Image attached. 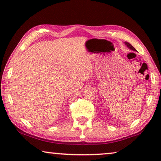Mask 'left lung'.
I'll return each mask as SVG.
<instances>
[{"label":"left lung","mask_w":161,"mask_h":161,"mask_svg":"<svg viewBox=\"0 0 161 161\" xmlns=\"http://www.w3.org/2000/svg\"><path fill=\"white\" fill-rule=\"evenodd\" d=\"M125 45H127V47H129L130 49V50H134V51H136V50L135 49V48H134V47H133V46H132L130 43L127 42H125Z\"/></svg>","instance_id":"left-lung-1"}]
</instances>
